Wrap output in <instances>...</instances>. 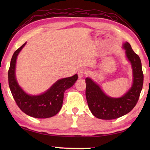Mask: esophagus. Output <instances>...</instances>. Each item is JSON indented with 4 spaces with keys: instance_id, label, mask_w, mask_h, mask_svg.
<instances>
[{
    "instance_id": "obj_1",
    "label": "esophagus",
    "mask_w": 150,
    "mask_h": 150,
    "mask_svg": "<svg viewBox=\"0 0 150 150\" xmlns=\"http://www.w3.org/2000/svg\"><path fill=\"white\" fill-rule=\"evenodd\" d=\"M86 73H87V71L85 69H80L79 71H78V76H79V78H83V76L86 75Z\"/></svg>"
}]
</instances>
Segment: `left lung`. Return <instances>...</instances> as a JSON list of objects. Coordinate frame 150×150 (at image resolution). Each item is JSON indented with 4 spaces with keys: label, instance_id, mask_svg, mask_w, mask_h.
<instances>
[{
    "label": "left lung",
    "instance_id": "1",
    "mask_svg": "<svg viewBox=\"0 0 150 150\" xmlns=\"http://www.w3.org/2000/svg\"><path fill=\"white\" fill-rule=\"evenodd\" d=\"M122 46L127 59L131 63L133 75L132 85L123 96L110 97L91 78L85 79L86 98L88 108L96 118L103 120L118 118L130 112L138 103L144 83L141 60L128 42H126Z\"/></svg>",
    "mask_w": 150,
    "mask_h": 150
}]
</instances>
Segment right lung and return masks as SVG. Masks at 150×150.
<instances>
[{
  "instance_id": "add662e5",
  "label": "right lung",
  "mask_w": 150,
  "mask_h": 150,
  "mask_svg": "<svg viewBox=\"0 0 150 150\" xmlns=\"http://www.w3.org/2000/svg\"><path fill=\"white\" fill-rule=\"evenodd\" d=\"M26 42L15 51L8 73L9 87L17 105L27 115L36 118H47L55 116L62 108L65 91L77 80V74L57 81L49 89L38 95L26 93L17 82L15 70L18 55Z\"/></svg>"
}]
</instances>
